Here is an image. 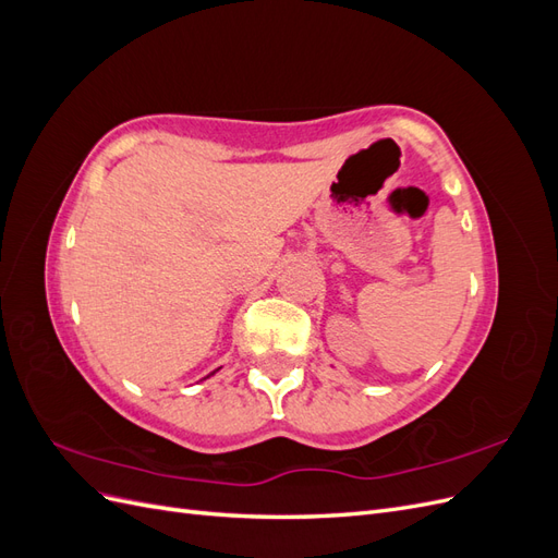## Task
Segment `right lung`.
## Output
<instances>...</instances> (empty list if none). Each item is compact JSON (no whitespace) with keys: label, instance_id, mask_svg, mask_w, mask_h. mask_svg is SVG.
Wrapping results in <instances>:
<instances>
[{"label":"right lung","instance_id":"add662e5","mask_svg":"<svg viewBox=\"0 0 558 558\" xmlns=\"http://www.w3.org/2000/svg\"><path fill=\"white\" fill-rule=\"evenodd\" d=\"M211 375H216V369H214V373H211ZM211 375H207V377H211ZM207 377H205V379H207Z\"/></svg>","mask_w":558,"mask_h":558}]
</instances>
